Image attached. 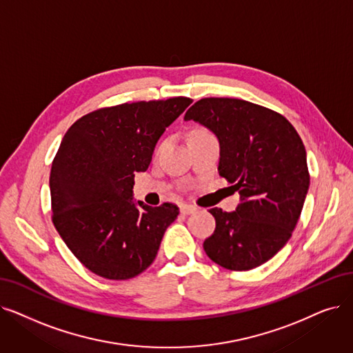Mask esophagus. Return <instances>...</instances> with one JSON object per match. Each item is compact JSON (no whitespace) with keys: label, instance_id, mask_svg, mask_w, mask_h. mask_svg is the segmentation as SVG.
<instances>
[{"label":"esophagus","instance_id":"obj_1","mask_svg":"<svg viewBox=\"0 0 353 353\" xmlns=\"http://www.w3.org/2000/svg\"><path fill=\"white\" fill-rule=\"evenodd\" d=\"M197 210V208H194V206H192V205H181L180 206V212L183 213V214H192V213H194Z\"/></svg>","mask_w":353,"mask_h":353}]
</instances>
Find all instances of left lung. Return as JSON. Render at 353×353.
I'll return each instance as SVG.
<instances>
[{
    "label": "left lung",
    "mask_w": 353,
    "mask_h": 353,
    "mask_svg": "<svg viewBox=\"0 0 353 353\" xmlns=\"http://www.w3.org/2000/svg\"><path fill=\"white\" fill-rule=\"evenodd\" d=\"M219 141L218 172L239 193L234 212L213 208L214 232L203 242L218 265L247 271L267 263L294 231L309 192L300 135L280 114L235 98H205L186 112Z\"/></svg>",
    "instance_id": "8db88e82"
}]
</instances>
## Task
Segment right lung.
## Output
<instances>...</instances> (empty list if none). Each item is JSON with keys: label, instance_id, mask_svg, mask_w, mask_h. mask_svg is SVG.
Listing matches in <instances>:
<instances>
[{"label": "right lung", "instance_id": "add662e5", "mask_svg": "<svg viewBox=\"0 0 353 353\" xmlns=\"http://www.w3.org/2000/svg\"><path fill=\"white\" fill-rule=\"evenodd\" d=\"M193 101L132 102L90 112L68 130L50 172L53 223L68 248L94 274L128 280L154 261L173 203L134 199L160 137Z\"/></svg>", "mask_w": 353, "mask_h": 353}]
</instances>
